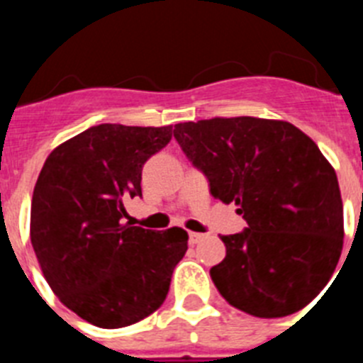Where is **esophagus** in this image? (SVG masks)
Segmentation results:
<instances>
[{"label":"esophagus","mask_w":363,"mask_h":363,"mask_svg":"<svg viewBox=\"0 0 363 363\" xmlns=\"http://www.w3.org/2000/svg\"><path fill=\"white\" fill-rule=\"evenodd\" d=\"M200 240H203V234L200 233H189V243L191 245H194V243H198Z\"/></svg>","instance_id":"obj_1"}]
</instances>
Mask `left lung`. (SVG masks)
Wrapping results in <instances>:
<instances>
[{
  "mask_svg": "<svg viewBox=\"0 0 363 363\" xmlns=\"http://www.w3.org/2000/svg\"><path fill=\"white\" fill-rule=\"evenodd\" d=\"M174 138L211 194L247 221L221 236L225 258L211 269L221 296L258 318L303 309L344 245L338 179L318 145L287 121L251 116L178 123Z\"/></svg>",
  "mask_w": 363,
  "mask_h": 363,
  "instance_id": "obj_1",
  "label": "left lung"
}]
</instances>
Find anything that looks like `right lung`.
<instances>
[{"label":"right lung","mask_w":363,"mask_h":363,"mask_svg":"<svg viewBox=\"0 0 363 363\" xmlns=\"http://www.w3.org/2000/svg\"><path fill=\"white\" fill-rule=\"evenodd\" d=\"M172 127L94 125L50 152L30 207V242L45 280L92 325L118 329L152 314L187 251L179 227L123 223V201L142 196V169Z\"/></svg>","instance_id":"right-lung-1"}]
</instances>
